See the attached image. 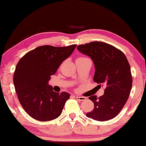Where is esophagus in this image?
<instances>
[{
  "label": "esophagus",
  "mask_w": 146,
  "mask_h": 146,
  "mask_svg": "<svg viewBox=\"0 0 146 146\" xmlns=\"http://www.w3.org/2000/svg\"><path fill=\"white\" fill-rule=\"evenodd\" d=\"M76 98L77 100L78 101H84L86 100V98L83 96H76Z\"/></svg>",
  "instance_id": "34e87169"
}]
</instances>
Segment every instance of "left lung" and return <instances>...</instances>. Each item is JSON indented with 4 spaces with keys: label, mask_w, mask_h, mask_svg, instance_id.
<instances>
[{
    "label": "left lung",
    "mask_w": 146,
    "mask_h": 146,
    "mask_svg": "<svg viewBox=\"0 0 146 146\" xmlns=\"http://www.w3.org/2000/svg\"><path fill=\"white\" fill-rule=\"evenodd\" d=\"M77 49L91 58L95 67L94 81L105 87L104 94L98 98L96 95L89 97L94 108L86 116L100 121L113 118L124 106L132 86L126 57L115 47L102 42L79 45Z\"/></svg>",
    "instance_id": "1"
}]
</instances>
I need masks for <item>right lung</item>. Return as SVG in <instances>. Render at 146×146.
Here are the masks:
<instances>
[{
  "mask_svg": "<svg viewBox=\"0 0 146 146\" xmlns=\"http://www.w3.org/2000/svg\"><path fill=\"white\" fill-rule=\"evenodd\" d=\"M76 47V44L42 46L26 54L18 62L13 78L15 90L21 106L33 118L46 121L60 115L70 94L54 92L48 81Z\"/></svg>",
  "mask_w": 146,
  "mask_h": 146,
  "instance_id": "obj_1",
  "label": "right lung"
}]
</instances>
